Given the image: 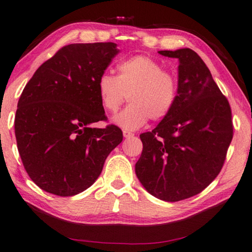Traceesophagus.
Segmentation results:
<instances>
[{
  "instance_id": "obj_1",
  "label": "esophagus",
  "mask_w": 252,
  "mask_h": 252,
  "mask_svg": "<svg viewBox=\"0 0 252 252\" xmlns=\"http://www.w3.org/2000/svg\"><path fill=\"white\" fill-rule=\"evenodd\" d=\"M123 135H124L125 138H130V137L133 136V133L130 132V131H128V130H124V131H123Z\"/></svg>"
}]
</instances>
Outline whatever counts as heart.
Listing matches in <instances>:
<instances>
[{"instance_id":"obj_1","label":"heart","mask_w":252,"mask_h":252,"mask_svg":"<svg viewBox=\"0 0 252 252\" xmlns=\"http://www.w3.org/2000/svg\"><path fill=\"white\" fill-rule=\"evenodd\" d=\"M96 92L104 110L119 111L128 94L130 104L113 122L125 129H138L149 120L161 121L171 113L177 99L176 77L164 70L158 61L136 55L117 66V75L102 74Z\"/></svg>"}]
</instances>
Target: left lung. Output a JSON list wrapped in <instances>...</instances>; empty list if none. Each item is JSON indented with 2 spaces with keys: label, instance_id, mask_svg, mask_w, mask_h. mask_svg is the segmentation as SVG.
Masks as SVG:
<instances>
[{
  "label": "left lung",
  "instance_id": "left-lung-1",
  "mask_svg": "<svg viewBox=\"0 0 252 252\" xmlns=\"http://www.w3.org/2000/svg\"><path fill=\"white\" fill-rule=\"evenodd\" d=\"M158 53L179 61L177 99L155 129L140 135L135 169L149 193L176 202L200 193L219 175L233 139L232 111L194 51Z\"/></svg>",
  "mask_w": 252,
  "mask_h": 252
}]
</instances>
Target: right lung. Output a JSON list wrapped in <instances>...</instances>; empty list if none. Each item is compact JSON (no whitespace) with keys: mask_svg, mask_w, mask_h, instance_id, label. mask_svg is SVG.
I'll use <instances>...</instances> for the list:
<instances>
[{"mask_svg":"<svg viewBox=\"0 0 252 252\" xmlns=\"http://www.w3.org/2000/svg\"><path fill=\"white\" fill-rule=\"evenodd\" d=\"M113 42L74 43L35 70L15 116L19 156L32 181L61 197L83 192L123 140L121 128L91 125L106 116L96 81L120 52Z\"/></svg>","mask_w":252,"mask_h":252,"instance_id":"obj_1","label":"right lung"}]
</instances>
